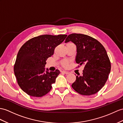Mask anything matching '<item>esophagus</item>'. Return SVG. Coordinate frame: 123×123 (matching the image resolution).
I'll return each instance as SVG.
<instances>
[{"label":"esophagus","mask_w":123,"mask_h":123,"mask_svg":"<svg viewBox=\"0 0 123 123\" xmlns=\"http://www.w3.org/2000/svg\"><path fill=\"white\" fill-rule=\"evenodd\" d=\"M62 73H64V74H69L70 73V72H69V71H66V70H62Z\"/></svg>","instance_id":"esophagus-1"}]
</instances>
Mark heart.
<instances>
[{
    "instance_id": "1",
    "label": "heart",
    "mask_w": 123,
    "mask_h": 123,
    "mask_svg": "<svg viewBox=\"0 0 123 123\" xmlns=\"http://www.w3.org/2000/svg\"><path fill=\"white\" fill-rule=\"evenodd\" d=\"M62 65L64 67H67L68 65V61H67V60H65V61H62Z\"/></svg>"
}]
</instances>
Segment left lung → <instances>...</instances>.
<instances>
[{
    "instance_id": "8db88e82",
    "label": "left lung",
    "mask_w": 123,
    "mask_h": 123,
    "mask_svg": "<svg viewBox=\"0 0 123 123\" xmlns=\"http://www.w3.org/2000/svg\"><path fill=\"white\" fill-rule=\"evenodd\" d=\"M76 45L75 61L85 65L82 75L78 74L72 87L81 95L96 93L104 86L111 71V62L105 49L99 42L90 36L74 33L69 35L65 43Z\"/></svg>"
}]
</instances>
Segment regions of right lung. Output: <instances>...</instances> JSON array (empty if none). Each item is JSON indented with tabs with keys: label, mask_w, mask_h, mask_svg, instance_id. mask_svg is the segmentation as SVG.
<instances>
[{
	"label": "right lung",
	"mask_w": 123,
	"mask_h": 123,
	"mask_svg": "<svg viewBox=\"0 0 123 123\" xmlns=\"http://www.w3.org/2000/svg\"><path fill=\"white\" fill-rule=\"evenodd\" d=\"M67 35H43L29 40L20 48L14 66L18 83L28 95L42 97L49 93L60 74L45 68L46 59L54 54L55 48Z\"/></svg>",
	"instance_id": "obj_1"
}]
</instances>
